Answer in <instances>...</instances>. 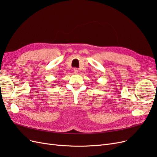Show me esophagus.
I'll return each mask as SVG.
<instances>
[{"label": "esophagus", "mask_w": 157, "mask_h": 157, "mask_svg": "<svg viewBox=\"0 0 157 157\" xmlns=\"http://www.w3.org/2000/svg\"><path fill=\"white\" fill-rule=\"evenodd\" d=\"M78 72V69H77V68H75L74 69H73V73H74V74H77V73Z\"/></svg>", "instance_id": "obj_1"}]
</instances>
